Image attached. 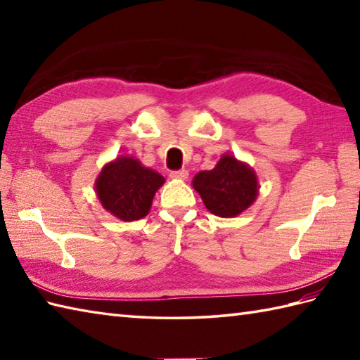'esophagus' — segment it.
I'll list each match as a JSON object with an SVG mask.
<instances>
[{
  "mask_svg": "<svg viewBox=\"0 0 360 360\" xmlns=\"http://www.w3.org/2000/svg\"><path fill=\"white\" fill-rule=\"evenodd\" d=\"M170 178H173V179H187L188 172L186 170V168H181V170H173V172H170Z\"/></svg>",
  "mask_w": 360,
  "mask_h": 360,
  "instance_id": "34e87169",
  "label": "esophagus"
}]
</instances>
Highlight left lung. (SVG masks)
Instances as JSON below:
<instances>
[{"label": "left lung", "instance_id": "obj_1", "mask_svg": "<svg viewBox=\"0 0 360 360\" xmlns=\"http://www.w3.org/2000/svg\"><path fill=\"white\" fill-rule=\"evenodd\" d=\"M193 188L213 215L232 218L255 201L258 182L250 168L233 156H223L213 170L195 176Z\"/></svg>", "mask_w": 360, "mask_h": 360}]
</instances>
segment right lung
I'll return each mask as SVG.
<instances>
[{"label": "right lung", "mask_w": 360, "mask_h": 360, "mask_svg": "<svg viewBox=\"0 0 360 360\" xmlns=\"http://www.w3.org/2000/svg\"><path fill=\"white\" fill-rule=\"evenodd\" d=\"M162 184L164 178L159 173L124 156L103 167L96 190L103 209L122 221H134L150 212L153 196Z\"/></svg>", "instance_id": "1"}]
</instances>
